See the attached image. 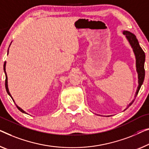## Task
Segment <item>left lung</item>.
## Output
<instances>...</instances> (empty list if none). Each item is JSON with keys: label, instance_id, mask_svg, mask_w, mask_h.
I'll list each match as a JSON object with an SVG mask.
<instances>
[{"label": "left lung", "instance_id": "obj_1", "mask_svg": "<svg viewBox=\"0 0 149 149\" xmlns=\"http://www.w3.org/2000/svg\"><path fill=\"white\" fill-rule=\"evenodd\" d=\"M123 34L126 35V38H127L130 44L132 46L133 51H134V53L135 54V56H136V71H137V73H138V76H139V87H138V89H137L136 95H135V97H136L140 89H141L142 84H143L144 79H145V52H143V50L142 49V48L139 45L138 39H136V36H135L134 34H132V33L128 31H124ZM133 102H134V100H133L131 103L129 104V105L127 106V108L129 107L130 106H131V104ZM127 108H126V109H127Z\"/></svg>", "mask_w": 149, "mask_h": 149}]
</instances>
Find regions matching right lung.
Returning a JSON list of instances; mask_svg holds the SVG:
<instances>
[{
  "label": "right lung",
  "mask_w": 149,
  "mask_h": 149,
  "mask_svg": "<svg viewBox=\"0 0 149 149\" xmlns=\"http://www.w3.org/2000/svg\"><path fill=\"white\" fill-rule=\"evenodd\" d=\"M5 65H6V62H4V73H5V75H6V79H5V88H6V92H7L8 94L9 95V96L11 97V95H10V94L9 91H8V84H7V75H6V72H5ZM17 107L18 109H19L20 111H21V112H23V113H25V111L22 110L21 108H20L19 107V106H17Z\"/></svg>",
  "instance_id": "right-lung-1"
}]
</instances>
